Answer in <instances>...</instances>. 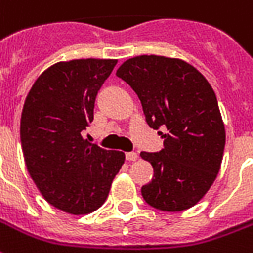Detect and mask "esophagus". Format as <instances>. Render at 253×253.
<instances>
[{
    "instance_id": "1",
    "label": "esophagus",
    "mask_w": 253,
    "mask_h": 253,
    "mask_svg": "<svg viewBox=\"0 0 253 253\" xmlns=\"http://www.w3.org/2000/svg\"><path fill=\"white\" fill-rule=\"evenodd\" d=\"M126 159L128 162H135L138 159V153L137 152H127Z\"/></svg>"
}]
</instances>
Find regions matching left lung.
<instances>
[{"instance_id":"1","label":"left lung","mask_w":253,"mask_h":253,"mask_svg":"<svg viewBox=\"0 0 253 253\" xmlns=\"http://www.w3.org/2000/svg\"><path fill=\"white\" fill-rule=\"evenodd\" d=\"M137 93L148 125L162 134L164 148L141 152L153 167L144 185V200L160 211L176 212L196 206L218 176L226 132L216 96L204 75L181 59L142 54L118 68Z\"/></svg>"}]
</instances>
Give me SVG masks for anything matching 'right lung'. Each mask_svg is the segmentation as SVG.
<instances>
[{
  "label": "right lung",
  "instance_id": "add662e5",
  "mask_svg": "<svg viewBox=\"0 0 253 253\" xmlns=\"http://www.w3.org/2000/svg\"><path fill=\"white\" fill-rule=\"evenodd\" d=\"M118 60L78 59L49 67L28 91L20 121L27 166L43 199L64 212L84 215L104 204L125 153L87 142L98 90Z\"/></svg>",
  "mask_w": 253,
  "mask_h": 253
}]
</instances>
